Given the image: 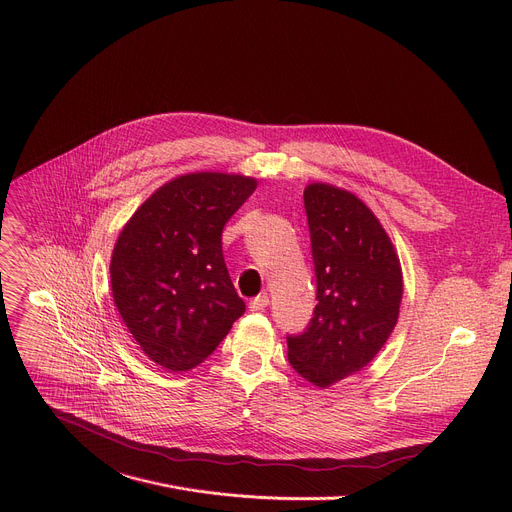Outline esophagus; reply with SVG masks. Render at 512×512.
Listing matches in <instances>:
<instances>
[{"instance_id":"34e87169","label":"esophagus","mask_w":512,"mask_h":512,"mask_svg":"<svg viewBox=\"0 0 512 512\" xmlns=\"http://www.w3.org/2000/svg\"><path fill=\"white\" fill-rule=\"evenodd\" d=\"M267 306H269V296H267V294H259L257 298H253V300L249 302V308H251L253 312L263 310V308H267Z\"/></svg>"}]
</instances>
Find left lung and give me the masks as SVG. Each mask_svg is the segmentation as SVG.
I'll use <instances>...</instances> for the list:
<instances>
[{
    "label": "left lung",
    "mask_w": 512,
    "mask_h": 512,
    "mask_svg": "<svg viewBox=\"0 0 512 512\" xmlns=\"http://www.w3.org/2000/svg\"><path fill=\"white\" fill-rule=\"evenodd\" d=\"M316 271V308L306 333L288 337L296 374L316 388L355 376L390 339L402 304V267L386 228L349 190L304 188Z\"/></svg>",
    "instance_id": "8db88e82"
}]
</instances>
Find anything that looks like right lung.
<instances>
[{"label": "right lung", "instance_id": "1", "mask_svg": "<svg viewBox=\"0 0 512 512\" xmlns=\"http://www.w3.org/2000/svg\"><path fill=\"white\" fill-rule=\"evenodd\" d=\"M255 188L257 179L241 173H185L120 230L110 261L114 304L157 365L194 369L245 312L224 263L222 228Z\"/></svg>", "mask_w": 512, "mask_h": 512}]
</instances>
